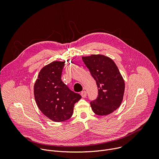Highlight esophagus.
<instances>
[{"mask_svg": "<svg viewBox=\"0 0 159 159\" xmlns=\"http://www.w3.org/2000/svg\"><path fill=\"white\" fill-rule=\"evenodd\" d=\"M80 94H81V96H82V98H85L86 96H87V92L85 91V90H84V91H82V92H81V93H80Z\"/></svg>", "mask_w": 159, "mask_h": 159, "instance_id": "1", "label": "esophagus"}]
</instances>
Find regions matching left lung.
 Listing matches in <instances>:
<instances>
[{"instance_id": "1", "label": "left lung", "mask_w": 159, "mask_h": 159, "mask_svg": "<svg viewBox=\"0 0 159 159\" xmlns=\"http://www.w3.org/2000/svg\"><path fill=\"white\" fill-rule=\"evenodd\" d=\"M82 60L96 82L97 99L90 102L96 115H108L121 104L125 89V80L115 63L103 55L82 57Z\"/></svg>"}]
</instances>
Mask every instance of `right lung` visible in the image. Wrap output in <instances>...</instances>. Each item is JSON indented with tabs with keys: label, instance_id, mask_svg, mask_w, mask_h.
<instances>
[{
	"label": "right lung",
	"instance_id": "1",
	"mask_svg": "<svg viewBox=\"0 0 159 159\" xmlns=\"http://www.w3.org/2000/svg\"><path fill=\"white\" fill-rule=\"evenodd\" d=\"M65 61H54L43 66L34 85L36 104L50 120L62 122L70 119L74 104L81 96L70 90L61 80Z\"/></svg>",
	"mask_w": 159,
	"mask_h": 159
}]
</instances>
